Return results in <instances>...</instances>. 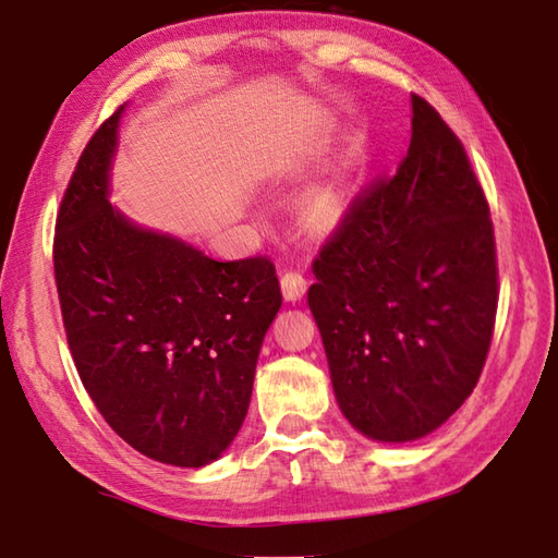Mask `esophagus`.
Wrapping results in <instances>:
<instances>
[{
  "label": "esophagus",
  "instance_id": "1",
  "mask_svg": "<svg viewBox=\"0 0 558 558\" xmlns=\"http://www.w3.org/2000/svg\"><path fill=\"white\" fill-rule=\"evenodd\" d=\"M280 288H282V295H286V301L295 303L305 295L307 280L301 276V272L288 270V272H282V276H280Z\"/></svg>",
  "mask_w": 558,
  "mask_h": 558
}]
</instances>
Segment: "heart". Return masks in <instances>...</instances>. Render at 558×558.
<instances>
[{"instance_id":"b5f03b06","label":"heart","mask_w":558,"mask_h":558,"mask_svg":"<svg viewBox=\"0 0 558 558\" xmlns=\"http://www.w3.org/2000/svg\"><path fill=\"white\" fill-rule=\"evenodd\" d=\"M303 215L315 232H332L348 218V199L336 185H320L305 197Z\"/></svg>"}]
</instances>
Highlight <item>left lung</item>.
Wrapping results in <instances>:
<instances>
[{"label":"left lung","instance_id":"obj_1","mask_svg":"<svg viewBox=\"0 0 558 558\" xmlns=\"http://www.w3.org/2000/svg\"><path fill=\"white\" fill-rule=\"evenodd\" d=\"M411 107L409 155L355 197L307 290L340 411L380 444L434 434L461 409L498 303L484 190L434 107Z\"/></svg>","mask_w":558,"mask_h":558}]
</instances>
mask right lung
Returning <instances> with one entry per match:
<instances>
[{
	"label": "right lung",
	"instance_id": "right-lung-1",
	"mask_svg": "<svg viewBox=\"0 0 558 558\" xmlns=\"http://www.w3.org/2000/svg\"><path fill=\"white\" fill-rule=\"evenodd\" d=\"M122 112L87 143L57 215L66 343L114 434L147 459L199 469L243 426L280 282L268 257L220 263L110 203Z\"/></svg>",
	"mask_w": 558,
	"mask_h": 558
}]
</instances>
